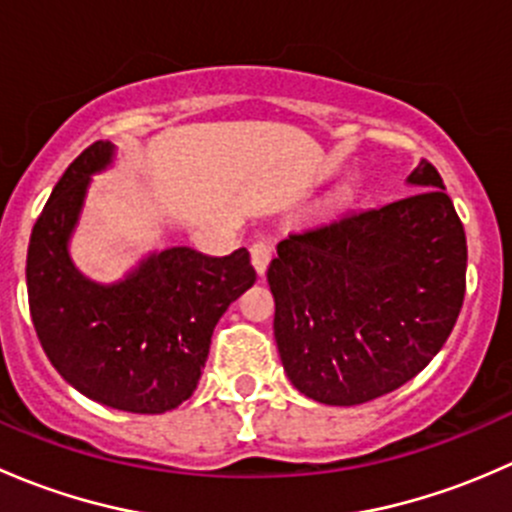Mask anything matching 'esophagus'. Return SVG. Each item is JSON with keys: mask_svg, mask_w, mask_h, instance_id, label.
<instances>
[{"mask_svg": "<svg viewBox=\"0 0 512 512\" xmlns=\"http://www.w3.org/2000/svg\"><path fill=\"white\" fill-rule=\"evenodd\" d=\"M250 257H252V267H255L257 275H265L267 267H270V260H272V245L270 242L262 237V240H257L255 245L250 247Z\"/></svg>", "mask_w": 512, "mask_h": 512, "instance_id": "esophagus-1", "label": "esophagus"}]
</instances>
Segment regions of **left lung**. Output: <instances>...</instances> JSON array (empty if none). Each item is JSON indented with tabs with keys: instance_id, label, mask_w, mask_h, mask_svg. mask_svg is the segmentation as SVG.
<instances>
[{
	"instance_id": "left-lung-1",
	"label": "left lung",
	"mask_w": 512,
	"mask_h": 512,
	"mask_svg": "<svg viewBox=\"0 0 512 512\" xmlns=\"http://www.w3.org/2000/svg\"><path fill=\"white\" fill-rule=\"evenodd\" d=\"M418 193L277 245L267 282L294 389L356 406L399 389L453 332L466 294V232L441 175L421 160Z\"/></svg>"
}]
</instances>
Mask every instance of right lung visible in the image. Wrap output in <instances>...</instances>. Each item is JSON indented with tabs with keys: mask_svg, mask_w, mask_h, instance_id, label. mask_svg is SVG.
<instances>
[{
	"mask_svg": "<svg viewBox=\"0 0 512 512\" xmlns=\"http://www.w3.org/2000/svg\"><path fill=\"white\" fill-rule=\"evenodd\" d=\"M111 160V143H91L51 190L29 240V312L46 356L76 391L118 411L165 414L190 399L215 324L257 275L245 247L225 257L168 247L116 285L81 275L71 232L91 175Z\"/></svg>",
	"mask_w": 512,
	"mask_h": 512,
	"instance_id": "right-lung-1",
	"label": "right lung"
}]
</instances>
